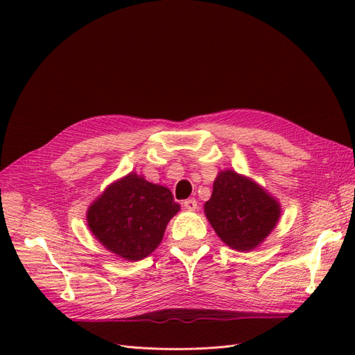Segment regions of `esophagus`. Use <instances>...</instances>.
<instances>
[{"label":"esophagus","mask_w":355,"mask_h":355,"mask_svg":"<svg viewBox=\"0 0 355 355\" xmlns=\"http://www.w3.org/2000/svg\"><path fill=\"white\" fill-rule=\"evenodd\" d=\"M182 204H184V207H185L187 210H189V211H194V210L197 209V200H196V198H188V200H185Z\"/></svg>","instance_id":"34e87169"}]
</instances>
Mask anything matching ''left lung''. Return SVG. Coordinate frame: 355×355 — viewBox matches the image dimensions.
<instances>
[{
    "label": "left lung",
    "instance_id": "1",
    "mask_svg": "<svg viewBox=\"0 0 355 355\" xmlns=\"http://www.w3.org/2000/svg\"><path fill=\"white\" fill-rule=\"evenodd\" d=\"M204 211L220 240L235 250H252L280 218L278 202L232 170L220 171Z\"/></svg>",
    "mask_w": 355,
    "mask_h": 355
}]
</instances>
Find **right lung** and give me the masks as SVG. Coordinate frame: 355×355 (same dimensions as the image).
<instances>
[{
	"label": "right lung",
	"instance_id": "add662e5",
	"mask_svg": "<svg viewBox=\"0 0 355 355\" xmlns=\"http://www.w3.org/2000/svg\"><path fill=\"white\" fill-rule=\"evenodd\" d=\"M179 209L170 189L130 173L93 202L87 222L106 249L127 261H141L157 249Z\"/></svg>",
	"mask_w": 355,
	"mask_h": 355
}]
</instances>
